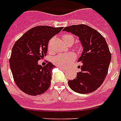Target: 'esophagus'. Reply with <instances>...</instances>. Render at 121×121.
I'll list each match as a JSON object with an SVG mask.
<instances>
[{"instance_id":"esophagus-1","label":"esophagus","mask_w":121,"mask_h":121,"mask_svg":"<svg viewBox=\"0 0 121 121\" xmlns=\"http://www.w3.org/2000/svg\"><path fill=\"white\" fill-rule=\"evenodd\" d=\"M58 68L61 70H66V69H65V68H63V67H61V66H58Z\"/></svg>"}]
</instances>
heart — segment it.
Returning a JSON list of instances; mask_svg holds the SVG:
<instances>
[{
    "instance_id": "b5f03b06",
    "label": "heart",
    "mask_w": 121,
    "mask_h": 121,
    "mask_svg": "<svg viewBox=\"0 0 121 121\" xmlns=\"http://www.w3.org/2000/svg\"><path fill=\"white\" fill-rule=\"evenodd\" d=\"M65 43L67 44H71L74 43L75 38L72 35L70 34H66L64 35L62 37ZM48 51H51V44H49L48 46ZM74 55L72 53H68V54H59L56 55V56L54 57L53 58V63L54 64L57 66H61V67H65L67 66L72 60H73Z\"/></svg>"
}]
</instances>
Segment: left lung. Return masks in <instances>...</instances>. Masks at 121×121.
<instances>
[{"label": "left lung", "instance_id": "obj_1", "mask_svg": "<svg viewBox=\"0 0 121 121\" xmlns=\"http://www.w3.org/2000/svg\"><path fill=\"white\" fill-rule=\"evenodd\" d=\"M63 31L79 37L83 48L78 62L83 63L77 77L68 81L74 92L88 94L96 90L102 83L108 73L111 54L105 38L95 29L85 24L73 25Z\"/></svg>", "mask_w": 121, "mask_h": 121}]
</instances>
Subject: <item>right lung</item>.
Wrapping results in <instances>:
<instances>
[{
  "mask_svg": "<svg viewBox=\"0 0 121 121\" xmlns=\"http://www.w3.org/2000/svg\"><path fill=\"white\" fill-rule=\"evenodd\" d=\"M63 27L39 26L29 29L14 44L9 59L14 80L19 89L30 95H41L49 88L55 65L38 63L46 55L49 41Z\"/></svg>",
  "mask_w": 121,
  "mask_h": 121,
  "instance_id": "add662e5",
  "label": "right lung"
}]
</instances>
